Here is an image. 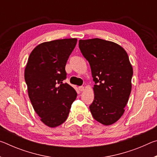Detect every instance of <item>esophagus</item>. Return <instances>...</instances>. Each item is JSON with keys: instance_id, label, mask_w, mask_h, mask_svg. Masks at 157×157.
Listing matches in <instances>:
<instances>
[{"instance_id": "1", "label": "esophagus", "mask_w": 157, "mask_h": 157, "mask_svg": "<svg viewBox=\"0 0 157 157\" xmlns=\"http://www.w3.org/2000/svg\"><path fill=\"white\" fill-rule=\"evenodd\" d=\"M79 90L80 91H84V87L83 86H79Z\"/></svg>"}]
</instances>
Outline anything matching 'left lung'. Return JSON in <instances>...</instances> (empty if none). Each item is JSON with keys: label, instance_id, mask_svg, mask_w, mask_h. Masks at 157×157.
<instances>
[{"label": "left lung", "instance_id": "obj_1", "mask_svg": "<svg viewBox=\"0 0 157 157\" xmlns=\"http://www.w3.org/2000/svg\"><path fill=\"white\" fill-rule=\"evenodd\" d=\"M79 47L95 83L90 111L95 121L110 125L123 116L131 93L133 68L128 55L118 44L98 38L80 39Z\"/></svg>", "mask_w": 157, "mask_h": 157}]
</instances>
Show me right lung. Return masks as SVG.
Masks as SVG:
<instances>
[{
  "label": "right lung",
  "instance_id": "obj_1",
  "mask_svg": "<svg viewBox=\"0 0 157 157\" xmlns=\"http://www.w3.org/2000/svg\"><path fill=\"white\" fill-rule=\"evenodd\" d=\"M77 41L63 39L39 44L31 52L25 68L32 105L42 123L52 128L66 121L78 95L72 86L63 82L66 62Z\"/></svg>",
  "mask_w": 157,
  "mask_h": 157
}]
</instances>
